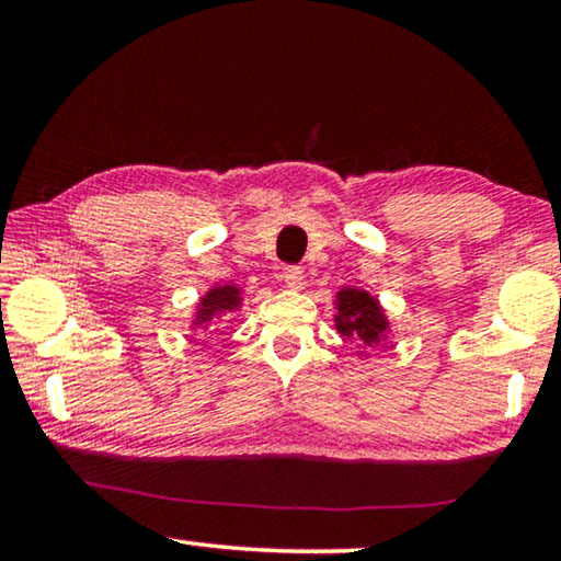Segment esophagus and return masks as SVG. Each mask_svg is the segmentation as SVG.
I'll return each mask as SVG.
<instances>
[{"mask_svg": "<svg viewBox=\"0 0 561 561\" xmlns=\"http://www.w3.org/2000/svg\"><path fill=\"white\" fill-rule=\"evenodd\" d=\"M282 279L287 284L289 289H301L304 277H301V267H287L282 272Z\"/></svg>", "mask_w": 561, "mask_h": 561, "instance_id": "obj_1", "label": "esophagus"}]
</instances>
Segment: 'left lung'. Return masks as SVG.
<instances>
[{
    "label": "left lung",
    "mask_w": 561,
    "mask_h": 561,
    "mask_svg": "<svg viewBox=\"0 0 561 561\" xmlns=\"http://www.w3.org/2000/svg\"><path fill=\"white\" fill-rule=\"evenodd\" d=\"M334 324L341 336L354 339L356 344L374 348L388 334V319L376 297L354 287H344L336 294Z\"/></svg>",
    "instance_id": "8db88e82"
}]
</instances>
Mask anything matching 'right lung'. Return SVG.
I'll return each mask as SVG.
<instances>
[{"label": "right lung", "mask_w": 561, "mask_h": 561, "mask_svg": "<svg viewBox=\"0 0 561 561\" xmlns=\"http://www.w3.org/2000/svg\"><path fill=\"white\" fill-rule=\"evenodd\" d=\"M240 307H242V297H240V289H237L234 284H222V287H213L201 299V304H197L193 327L207 329L210 324H215V321H220L222 317H227L230 311L240 309Z\"/></svg>", "instance_id": "obj_1"}]
</instances>
